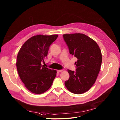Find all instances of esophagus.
<instances>
[{"mask_svg": "<svg viewBox=\"0 0 120 120\" xmlns=\"http://www.w3.org/2000/svg\"><path fill=\"white\" fill-rule=\"evenodd\" d=\"M63 70H58L57 71V73H60V72H61Z\"/></svg>", "mask_w": 120, "mask_h": 120, "instance_id": "1", "label": "esophagus"}]
</instances>
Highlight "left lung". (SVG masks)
I'll list each match as a JSON object with an SVG mask.
<instances>
[{
	"label": "left lung",
	"instance_id": "1",
	"mask_svg": "<svg viewBox=\"0 0 120 120\" xmlns=\"http://www.w3.org/2000/svg\"><path fill=\"white\" fill-rule=\"evenodd\" d=\"M63 36L69 52L78 59L75 63L76 71L67 70L70 77L65 85L73 93H84L97 78L102 61L101 51L95 41L84 34H65Z\"/></svg>",
	"mask_w": 120,
	"mask_h": 120
}]
</instances>
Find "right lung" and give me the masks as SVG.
<instances>
[{
	"label": "right lung",
	"instance_id": "right-lung-1",
	"mask_svg": "<svg viewBox=\"0 0 120 120\" xmlns=\"http://www.w3.org/2000/svg\"><path fill=\"white\" fill-rule=\"evenodd\" d=\"M58 35H37L27 40L19 50L16 67L24 86L34 94H42L51 86L57 71L42 65L47 57L50 45Z\"/></svg>",
	"mask_w": 120,
	"mask_h": 120
}]
</instances>
